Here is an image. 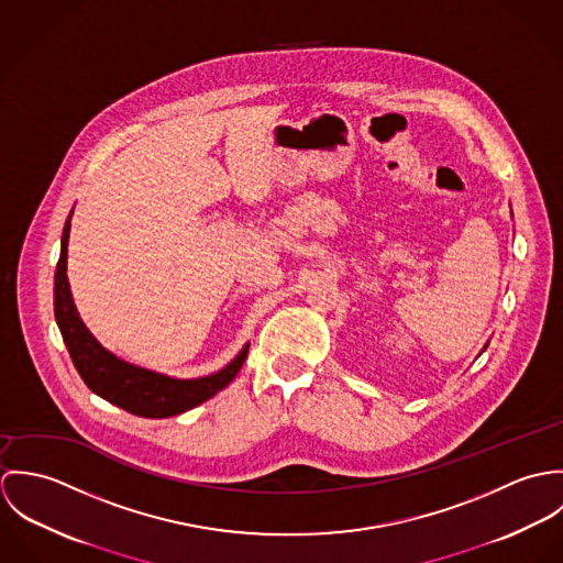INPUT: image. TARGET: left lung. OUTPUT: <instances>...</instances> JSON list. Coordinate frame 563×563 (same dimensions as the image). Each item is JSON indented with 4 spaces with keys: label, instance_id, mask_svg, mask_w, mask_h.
<instances>
[{
    "label": "left lung",
    "instance_id": "1",
    "mask_svg": "<svg viewBox=\"0 0 563 563\" xmlns=\"http://www.w3.org/2000/svg\"><path fill=\"white\" fill-rule=\"evenodd\" d=\"M485 346H487V344H485Z\"/></svg>",
    "mask_w": 563,
    "mask_h": 563
}]
</instances>
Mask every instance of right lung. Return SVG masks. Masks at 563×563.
<instances>
[{
	"mask_svg": "<svg viewBox=\"0 0 563 563\" xmlns=\"http://www.w3.org/2000/svg\"><path fill=\"white\" fill-rule=\"evenodd\" d=\"M69 230L71 217L67 219L63 230L60 260L54 277V314L76 371L95 395L143 418H168L208 401L225 386H230V382L239 375L242 362L246 360L249 344L223 371L199 379H173L161 373L128 364L112 355L110 351H106L86 329L74 306L67 279Z\"/></svg>",
	"mask_w": 563,
	"mask_h": 563,
	"instance_id": "1",
	"label": "right lung"
}]
</instances>
